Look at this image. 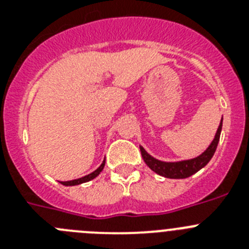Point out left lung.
<instances>
[{
	"instance_id": "1",
	"label": "left lung",
	"mask_w": 249,
	"mask_h": 249,
	"mask_svg": "<svg viewBox=\"0 0 249 249\" xmlns=\"http://www.w3.org/2000/svg\"><path fill=\"white\" fill-rule=\"evenodd\" d=\"M222 122H223V118L221 120V123H219V127L218 129H217V133H215L214 138H213L212 143H211L210 147H208L202 155H199L198 157L192 158V160H178V162H163V160H156L155 157H152L151 155L147 153L146 149H144L143 147L140 146L141 155H142V158H143V160L146 162L147 166H148L153 172L162 176V177L176 178V179L191 177V176L195 175L196 172H198L199 169L203 168V167L210 162L211 158L213 157V155H214L215 148L218 146L219 136H221Z\"/></svg>"
}]
</instances>
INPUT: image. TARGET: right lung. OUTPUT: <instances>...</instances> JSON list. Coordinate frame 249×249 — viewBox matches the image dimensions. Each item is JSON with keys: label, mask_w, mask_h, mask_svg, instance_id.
I'll return each instance as SVG.
<instances>
[{"label": "right lung", "mask_w": 249, "mask_h": 249, "mask_svg": "<svg viewBox=\"0 0 249 249\" xmlns=\"http://www.w3.org/2000/svg\"><path fill=\"white\" fill-rule=\"evenodd\" d=\"M103 167H105V160H103L102 164H101V166L98 167V168L96 169V171H93V172L89 173V175L85 176V177L77 178V179H72V181L61 182V183H62L63 186H77V184H81V183H85V182H89V181H91V179H93V178L97 177V176L100 175L101 172H102Z\"/></svg>", "instance_id": "1"}]
</instances>
